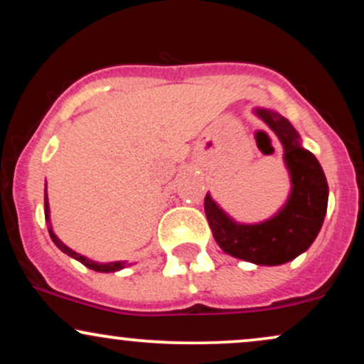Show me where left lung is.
Instances as JSON below:
<instances>
[{
    "label": "left lung",
    "instance_id": "left-lung-1",
    "mask_svg": "<svg viewBox=\"0 0 364 364\" xmlns=\"http://www.w3.org/2000/svg\"><path fill=\"white\" fill-rule=\"evenodd\" d=\"M277 135L284 149V166L291 179L286 203L262 223H237L207 193L205 215L212 235L224 253L255 265H282L306 252L318 236L328 203V185L320 162L303 147L299 133L279 111L255 107Z\"/></svg>",
    "mask_w": 364,
    "mask_h": 364
}]
</instances>
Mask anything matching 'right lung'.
Here are the masks:
<instances>
[{"instance_id": "obj_1", "label": "right lung", "mask_w": 364, "mask_h": 364, "mask_svg": "<svg viewBox=\"0 0 364 364\" xmlns=\"http://www.w3.org/2000/svg\"><path fill=\"white\" fill-rule=\"evenodd\" d=\"M46 188H48V185H46ZM46 188H44V215H46V223H48V231H49V236H51L53 243L56 245L63 253H66V255H68V257H72V258H75V260H78L80 263H83V265H85L87 269L95 270V272H104V274L118 272V270L124 269V267L129 265V263H127V262H107V263L94 262V260H90V258L83 257V255H80V253L73 252L72 248H68V246L63 243L60 237L54 235V231H53L51 215H49V214H51V210H49V200H48V191H46Z\"/></svg>"}]
</instances>
